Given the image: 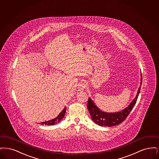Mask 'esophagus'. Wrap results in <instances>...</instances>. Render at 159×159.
<instances>
[{
  "label": "esophagus",
  "mask_w": 159,
  "mask_h": 159,
  "mask_svg": "<svg viewBox=\"0 0 159 159\" xmlns=\"http://www.w3.org/2000/svg\"><path fill=\"white\" fill-rule=\"evenodd\" d=\"M85 87H86V83H85V81L84 80L81 81V82L79 84L78 89H81V90H83L84 89H85Z\"/></svg>",
  "instance_id": "1"
}]
</instances>
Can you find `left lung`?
<instances>
[{
    "label": "left lung",
    "instance_id": "left-lung-1",
    "mask_svg": "<svg viewBox=\"0 0 159 159\" xmlns=\"http://www.w3.org/2000/svg\"><path fill=\"white\" fill-rule=\"evenodd\" d=\"M141 83L142 84V75L141 74ZM141 87L138 89V93L135 98L132 100L130 104L120 111L115 113H107L104 112L100 110L97 106L94 103V102L89 98L87 103V109L90 112V115L92 120L94 123L102 126H109L117 125L121 124L125 119L127 117L130 113L132 109H133L134 105L136 103L138 98L139 93L140 92Z\"/></svg>",
    "mask_w": 159,
    "mask_h": 159
}]
</instances>
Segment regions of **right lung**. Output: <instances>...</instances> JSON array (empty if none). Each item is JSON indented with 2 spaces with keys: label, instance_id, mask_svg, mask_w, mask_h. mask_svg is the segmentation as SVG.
<instances>
[{
  "label": "right lung",
  "instance_id": "add662e5",
  "mask_svg": "<svg viewBox=\"0 0 159 159\" xmlns=\"http://www.w3.org/2000/svg\"><path fill=\"white\" fill-rule=\"evenodd\" d=\"M66 107L63 109V110L59 113V115L55 117V119H53L50 120H48L46 122H42L41 124L42 125H54L56 124L59 123V122H61L62 120V119L64 117L65 113H66Z\"/></svg>",
  "mask_w": 159,
  "mask_h": 159
}]
</instances>
